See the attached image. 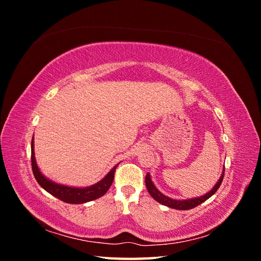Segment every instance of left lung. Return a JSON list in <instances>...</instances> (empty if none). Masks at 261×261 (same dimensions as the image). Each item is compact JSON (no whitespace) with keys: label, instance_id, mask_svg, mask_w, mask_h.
Listing matches in <instances>:
<instances>
[{"label":"left lung","instance_id":"obj_1","mask_svg":"<svg viewBox=\"0 0 261 261\" xmlns=\"http://www.w3.org/2000/svg\"><path fill=\"white\" fill-rule=\"evenodd\" d=\"M224 172H225V168L223 169L222 175H221L220 179L218 180V183L215 185V187H213L209 193H207L206 195H203L201 197H198V198H193V199H187V200H176V199L170 198V197H167L158 191L156 187L152 183L149 173L146 175V187L148 189L149 194L152 196V198L154 200H156L158 202L164 204V206H167L169 208H173V209H177V210H189V209H193V208L197 207L198 204L204 202L207 199H209L210 197L218 191L221 183H222V180H223Z\"/></svg>","mask_w":261,"mask_h":261}]
</instances>
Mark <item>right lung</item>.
I'll return each mask as SVG.
<instances>
[{"label":"right lung","mask_w":261,"mask_h":261,"mask_svg":"<svg viewBox=\"0 0 261 261\" xmlns=\"http://www.w3.org/2000/svg\"><path fill=\"white\" fill-rule=\"evenodd\" d=\"M116 167L117 165H115V167L108 173L105 178H102L97 184L89 187L77 188L57 184L54 183V181L50 180L49 178L44 177L40 170H39L34 152V137L33 140H31V168H33V173L39 185L43 189H45L46 192L50 193L52 196L57 197L60 200L67 203H85L87 201H91L99 198L101 196H103L113 183Z\"/></svg>","instance_id":"1"}]
</instances>
